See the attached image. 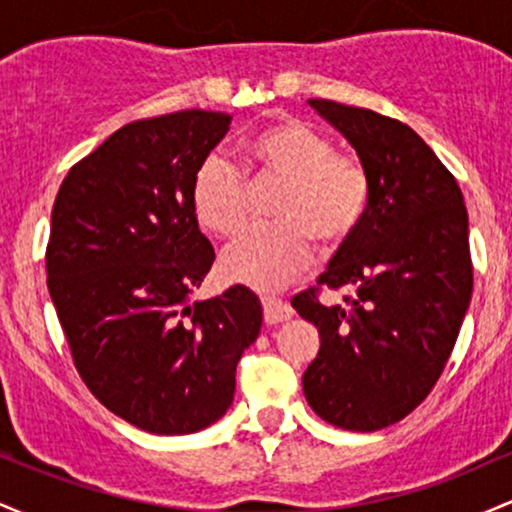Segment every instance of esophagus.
<instances>
[{
    "label": "esophagus",
    "instance_id": "esophagus-1",
    "mask_svg": "<svg viewBox=\"0 0 512 512\" xmlns=\"http://www.w3.org/2000/svg\"><path fill=\"white\" fill-rule=\"evenodd\" d=\"M262 308H264V322L267 325H279V322L291 320L293 310L284 298L276 296H262Z\"/></svg>",
    "mask_w": 512,
    "mask_h": 512
}]
</instances>
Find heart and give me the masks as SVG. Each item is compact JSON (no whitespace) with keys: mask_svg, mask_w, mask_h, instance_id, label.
<instances>
[{"mask_svg":"<svg viewBox=\"0 0 512 512\" xmlns=\"http://www.w3.org/2000/svg\"><path fill=\"white\" fill-rule=\"evenodd\" d=\"M243 170L211 151L192 175L190 202L214 236H233L248 216L252 187L276 185L269 211L279 219L255 223L223 250L228 281L279 289L308 267L315 238L339 245L368 214L370 178L358 158L334 151L332 139L296 117H279L245 137Z\"/></svg>","mask_w":512,"mask_h":512,"instance_id":"obj_1","label":"heart"}]
</instances>
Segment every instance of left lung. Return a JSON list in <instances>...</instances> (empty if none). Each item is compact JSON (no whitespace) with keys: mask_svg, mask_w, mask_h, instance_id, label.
<instances>
[{"mask_svg":"<svg viewBox=\"0 0 512 512\" xmlns=\"http://www.w3.org/2000/svg\"><path fill=\"white\" fill-rule=\"evenodd\" d=\"M308 103L356 149L370 204L317 279L354 296L322 305L308 289L291 301L320 332L303 392L327 424L380 431L424 402L457 342L474 286L467 207L457 180L411 127L366 108Z\"/></svg>","mask_w":512,"mask_h":512,"instance_id":"left-lung-1","label":"left lung"}]
</instances>
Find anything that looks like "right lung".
<instances>
[{
    "instance_id": "right-lung-1",
    "label": "right lung",
    "mask_w": 512,
    "mask_h": 512,
    "mask_svg": "<svg viewBox=\"0 0 512 512\" xmlns=\"http://www.w3.org/2000/svg\"><path fill=\"white\" fill-rule=\"evenodd\" d=\"M228 125L209 110L129 122L69 170L52 207L48 289L74 366L103 407L158 436L226 414L262 327L245 286L190 303L216 257L192 175Z\"/></svg>"
}]
</instances>
